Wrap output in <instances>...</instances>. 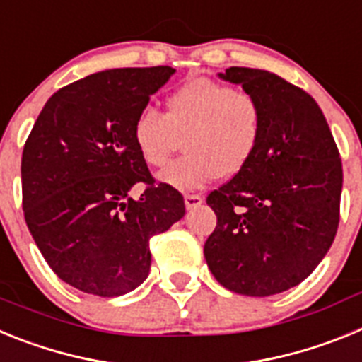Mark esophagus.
<instances>
[{
  "label": "esophagus",
  "instance_id": "1",
  "mask_svg": "<svg viewBox=\"0 0 362 362\" xmlns=\"http://www.w3.org/2000/svg\"><path fill=\"white\" fill-rule=\"evenodd\" d=\"M203 201H204V197L196 196V194H192V196H185V206H187V210H194V209H197V206H199Z\"/></svg>",
  "mask_w": 362,
  "mask_h": 362
}]
</instances>
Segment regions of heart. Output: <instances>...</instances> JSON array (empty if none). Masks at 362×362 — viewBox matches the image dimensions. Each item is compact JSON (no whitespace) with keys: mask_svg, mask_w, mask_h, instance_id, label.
<instances>
[{"mask_svg":"<svg viewBox=\"0 0 362 362\" xmlns=\"http://www.w3.org/2000/svg\"><path fill=\"white\" fill-rule=\"evenodd\" d=\"M263 107L248 92L209 78L187 81L166 95L165 112L145 107L132 121L134 148L145 165L159 168L185 137V156L159 172V181L194 192L238 175L261 143Z\"/></svg>","mask_w":362,"mask_h":362,"instance_id":"1","label":"heart"}]
</instances>
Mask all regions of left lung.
I'll return each instance as SVG.
<instances>
[{
    "label": "left lung",
    "instance_id": "obj_1",
    "mask_svg": "<svg viewBox=\"0 0 362 362\" xmlns=\"http://www.w3.org/2000/svg\"><path fill=\"white\" fill-rule=\"evenodd\" d=\"M217 76L257 98L264 130L250 163L206 199L217 226L204 259L225 288L274 296L305 281L330 250L343 165L325 114L299 86L245 66Z\"/></svg>",
    "mask_w": 362,
    "mask_h": 362
}]
</instances>
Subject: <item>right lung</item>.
<instances>
[{
    "label": "right lung",
    "mask_w": 362,
    "mask_h": 362,
    "mask_svg": "<svg viewBox=\"0 0 362 362\" xmlns=\"http://www.w3.org/2000/svg\"><path fill=\"white\" fill-rule=\"evenodd\" d=\"M174 72L110 69L70 83L45 103L25 143L27 226L56 276L81 292L137 288L150 272V238L185 216L183 196L153 185L130 136L137 112ZM137 182L147 188L132 200Z\"/></svg>",
    "instance_id": "1"
}]
</instances>
